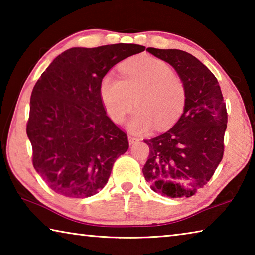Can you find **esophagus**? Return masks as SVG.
Wrapping results in <instances>:
<instances>
[{"label": "esophagus", "instance_id": "obj_1", "mask_svg": "<svg viewBox=\"0 0 255 255\" xmlns=\"http://www.w3.org/2000/svg\"><path fill=\"white\" fill-rule=\"evenodd\" d=\"M128 140H129V144H130V145H133V144H136L137 141L139 140V139H138V138H136V137L131 136V135H129V136H128Z\"/></svg>", "mask_w": 255, "mask_h": 255}]
</instances>
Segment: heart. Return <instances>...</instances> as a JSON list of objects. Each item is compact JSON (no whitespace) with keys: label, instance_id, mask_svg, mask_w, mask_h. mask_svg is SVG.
Returning a JSON list of instances; mask_svg holds the SVG:
<instances>
[{"label":"heart","instance_id":"heart-1","mask_svg":"<svg viewBox=\"0 0 255 255\" xmlns=\"http://www.w3.org/2000/svg\"><path fill=\"white\" fill-rule=\"evenodd\" d=\"M100 98L112 122L123 124L135 98L137 109L128 124L133 133H144L154 125L164 129L180 118L187 102L183 81L163 60L137 56L122 64L120 77L109 73L100 82Z\"/></svg>","mask_w":255,"mask_h":255}]
</instances>
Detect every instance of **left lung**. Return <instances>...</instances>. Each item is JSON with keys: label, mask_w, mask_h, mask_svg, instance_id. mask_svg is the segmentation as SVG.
Listing matches in <instances>:
<instances>
[{"label": "left lung", "mask_w": 255, "mask_h": 255, "mask_svg": "<svg viewBox=\"0 0 255 255\" xmlns=\"http://www.w3.org/2000/svg\"><path fill=\"white\" fill-rule=\"evenodd\" d=\"M146 50L174 67L187 89V102L170 130L144 140L149 147L145 180L162 196L191 197L223 158L226 105L217 79L195 56L179 49Z\"/></svg>", "instance_id": "left-lung-1"}]
</instances>
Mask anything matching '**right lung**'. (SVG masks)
I'll use <instances>...</instances> for the list:
<instances>
[{
  "label": "right lung",
  "instance_id": "add662e5",
  "mask_svg": "<svg viewBox=\"0 0 255 255\" xmlns=\"http://www.w3.org/2000/svg\"><path fill=\"white\" fill-rule=\"evenodd\" d=\"M144 50L135 44L67 49L33 86L27 122L32 164L56 193L86 198L107 184L129 143L107 116L100 82L120 60Z\"/></svg>",
  "mask_w": 255,
  "mask_h": 255
}]
</instances>
